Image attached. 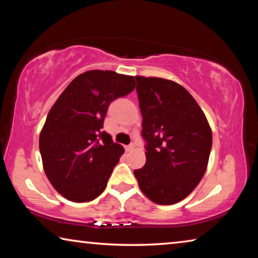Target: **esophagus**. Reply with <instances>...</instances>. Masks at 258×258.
<instances>
[{"label":"esophagus","instance_id":"34e87169","mask_svg":"<svg viewBox=\"0 0 258 258\" xmlns=\"http://www.w3.org/2000/svg\"><path fill=\"white\" fill-rule=\"evenodd\" d=\"M134 149V146L133 145H130V146H126L125 147V150L126 151H132Z\"/></svg>","mask_w":258,"mask_h":258}]
</instances>
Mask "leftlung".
I'll use <instances>...</instances> for the list:
<instances>
[{"label": "left lung", "mask_w": 258, "mask_h": 258, "mask_svg": "<svg viewBox=\"0 0 258 258\" xmlns=\"http://www.w3.org/2000/svg\"><path fill=\"white\" fill-rule=\"evenodd\" d=\"M135 80L147 161L134 175L151 202L176 204L206 172L212 130L197 101L180 84L159 77Z\"/></svg>", "instance_id": "1"}]
</instances>
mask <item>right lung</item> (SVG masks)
<instances>
[{
  "instance_id": "add662e5",
  "label": "right lung",
  "mask_w": 258,
  "mask_h": 258,
  "mask_svg": "<svg viewBox=\"0 0 258 258\" xmlns=\"http://www.w3.org/2000/svg\"><path fill=\"white\" fill-rule=\"evenodd\" d=\"M135 87L133 76L89 71L73 80L47 113L40 134L43 168L54 189L74 203L106 189L124 148L101 128L109 104Z\"/></svg>"
}]
</instances>
